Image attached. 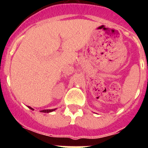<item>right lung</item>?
I'll list each match as a JSON object with an SVG mask.
<instances>
[{"label":"right lung","instance_id":"obj_1","mask_svg":"<svg viewBox=\"0 0 148 148\" xmlns=\"http://www.w3.org/2000/svg\"><path fill=\"white\" fill-rule=\"evenodd\" d=\"M29 108H30L31 110H33L32 108H30V107H29ZM55 109H53V110H41L40 112H43V113H49V112H52V111H54Z\"/></svg>","mask_w":148,"mask_h":148}]
</instances>
